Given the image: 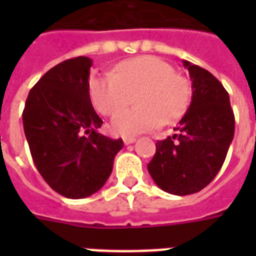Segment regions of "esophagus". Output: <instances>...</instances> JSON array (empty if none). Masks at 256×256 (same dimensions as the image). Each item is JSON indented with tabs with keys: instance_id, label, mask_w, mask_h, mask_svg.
<instances>
[{
	"instance_id": "34e87169",
	"label": "esophagus",
	"mask_w": 256,
	"mask_h": 256,
	"mask_svg": "<svg viewBox=\"0 0 256 256\" xmlns=\"http://www.w3.org/2000/svg\"><path fill=\"white\" fill-rule=\"evenodd\" d=\"M124 144H132L136 142V138L134 136H126V138H124Z\"/></svg>"
}]
</instances>
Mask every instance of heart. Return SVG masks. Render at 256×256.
<instances>
[{
	"instance_id": "heart-1",
	"label": "heart",
	"mask_w": 256,
	"mask_h": 256,
	"mask_svg": "<svg viewBox=\"0 0 256 256\" xmlns=\"http://www.w3.org/2000/svg\"><path fill=\"white\" fill-rule=\"evenodd\" d=\"M88 92L96 108L104 116L127 106L136 94L137 106L118 111L112 120V130L122 136L150 132L160 122L174 124L184 114L191 96L186 78L152 56L132 58L120 62L112 74L92 77Z\"/></svg>"
}]
</instances>
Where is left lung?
<instances>
[{
  "mask_svg": "<svg viewBox=\"0 0 256 256\" xmlns=\"http://www.w3.org/2000/svg\"><path fill=\"white\" fill-rule=\"evenodd\" d=\"M191 80L190 106L174 130L156 142L148 170L156 186L168 194L198 192L215 178L226 160L235 118L226 88L198 65L182 61Z\"/></svg>",
  "mask_w": 256,
  "mask_h": 256,
  "instance_id": "8db88e82",
  "label": "left lung"
}]
</instances>
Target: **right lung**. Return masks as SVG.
I'll return each mask as SVG.
<instances>
[{"label": "right lung", "mask_w": 256, "mask_h": 256, "mask_svg": "<svg viewBox=\"0 0 256 256\" xmlns=\"http://www.w3.org/2000/svg\"><path fill=\"white\" fill-rule=\"evenodd\" d=\"M92 61L77 57L58 64L33 86L22 120L34 164L54 191L70 199L90 196L112 171L122 140L98 132L88 77Z\"/></svg>", "instance_id": "1"}]
</instances>
